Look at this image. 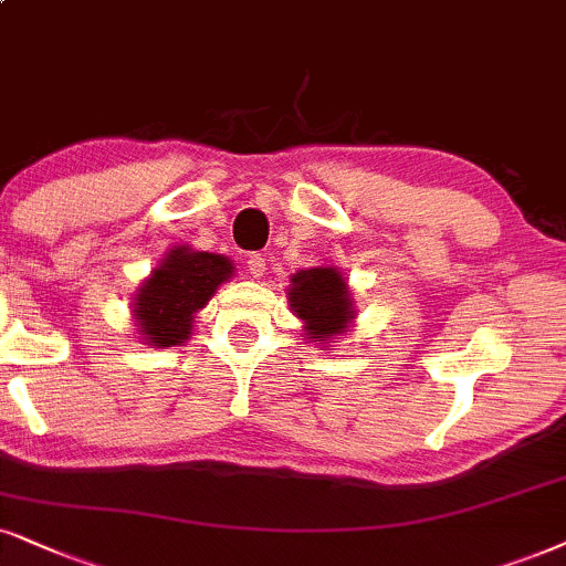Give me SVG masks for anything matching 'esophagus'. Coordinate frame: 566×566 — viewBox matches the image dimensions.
Returning a JSON list of instances; mask_svg holds the SVG:
<instances>
[{"mask_svg":"<svg viewBox=\"0 0 566 566\" xmlns=\"http://www.w3.org/2000/svg\"><path fill=\"white\" fill-rule=\"evenodd\" d=\"M245 269H248V274L253 276V279H261L263 274H266V259H263L261 253H253L245 261Z\"/></svg>","mask_w":566,"mask_h":566,"instance_id":"34e87169","label":"esophagus"}]
</instances>
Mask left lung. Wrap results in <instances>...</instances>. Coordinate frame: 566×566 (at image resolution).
I'll return each instance as SVG.
<instances>
[{"label": "left lung", "instance_id": "left-lung-1", "mask_svg": "<svg viewBox=\"0 0 566 566\" xmlns=\"http://www.w3.org/2000/svg\"><path fill=\"white\" fill-rule=\"evenodd\" d=\"M290 311L303 321V334L316 347H332L334 339L353 332L357 311L345 274L332 263L300 269L290 276Z\"/></svg>", "mask_w": 566, "mask_h": 566}]
</instances>
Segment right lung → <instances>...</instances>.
<instances>
[{
    "label": "right lung",
    "mask_w": 566,
    "mask_h": 566,
    "mask_svg": "<svg viewBox=\"0 0 566 566\" xmlns=\"http://www.w3.org/2000/svg\"><path fill=\"white\" fill-rule=\"evenodd\" d=\"M234 263L227 255L175 245L133 295L135 334L143 345H185L198 311L209 305L221 284L230 282Z\"/></svg>",
    "instance_id": "right-lung-1"
}]
</instances>
